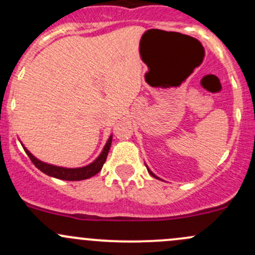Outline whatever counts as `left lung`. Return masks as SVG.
Returning <instances> with one entry per match:
<instances>
[{
	"label": "left lung",
	"instance_id": "obj_1",
	"mask_svg": "<svg viewBox=\"0 0 255 255\" xmlns=\"http://www.w3.org/2000/svg\"><path fill=\"white\" fill-rule=\"evenodd\" d=\"M145 166H146V169H148V171H149V173H150V175H151V176H154V177H155V179H158V180H161V179H160V177H159V176H156V175H155V174H154V173H153V171H151V170H150V169H149V168H148V165H146V164H145Z\"/></svg>",
	"mask_w": 255,
	"mask_h": 255
}]
</instances>
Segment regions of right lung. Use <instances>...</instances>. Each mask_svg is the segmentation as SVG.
<instances>
[{
    "instance_id": "add662e5",
    "label": "right lung",
    "mask_w": 255,
    "mask_h": 255,
    "mask_svg": "<svg viewBox=\"0 0 255 255\" xmlns=\"http://www.w3.org/2000/svg\"><path fill=\"white\" fill-rule=\"evenodd\" d=\"M111 143H112V134L110 135V138L107 139L106 144H105L104 149L100 153V155L95 159L92 163L87 164L85 166H80V168H64V166H58V165H53V164H48L45 161L39 160L38 158H35L24 145L22 146L23 149L25 150L27 155L29 156L32 163L39 169L42 173L47 174L49 176L56 177V179L60 180H68V181H79V180H85L89 179V177L96 175L99 171H101L102 166H104L105 161H106L107 154H109L110 148H111Z\"/></svg>"
}]
</instances>
